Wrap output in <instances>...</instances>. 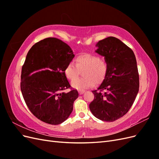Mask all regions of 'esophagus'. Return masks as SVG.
I'll return each mask as SVG.
<instances>
[{"instance_id":"esophagus-1","label":"esophagus","mask_w":159,"mask_h":159,"mask_svg":"<svg viewBox=\"0 0 159 159\" xmlns=\"http://www.w3.org/2000/svg\"><path fill=\"white\" fill-rule=\"evenodd\" d=\"M78 92H79L80 95H81V94H83L85 92V90H80Z\"/></svg>"}]
</instances>
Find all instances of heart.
<instances>
[{
  "mask_svg": "<svg viewBox=\"0 0 159 159\" xmlns=\"http://www.w3.org/2000/svg\"><path fill=\"white\" fill-rule=\"evenodd\" d=\"M75 64L70 61L64 69L67 78L73 81L78 77L80 70H84V78L73 81L71 86L77 89H85L93 86L94 82L99 83L106 76L107 64L98 56L91 54H82L75 58Z\"/></svg>",
  "mask_w": 159,
  "mask_h": 159,
  "instance_id": "heart-1",
  "label": "heart"
}]
</instances>
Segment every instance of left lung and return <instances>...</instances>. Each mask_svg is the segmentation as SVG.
Instances as JSON below:
<instances>
[{
	"label": "left lung",
	"instance_id": "obj_1",
	"mask_svg": "<svg viewBox=\"0 0 159 159\" xmlns=\"http://www.w3.org/2000/svg\"><path fill=\"white\" fill-rule=\"evenodd\" d=\"M96 47L95 52L104 56L107 72L98 89L92 91L89 109L96 118L112 122L128 112L139 92L137 60L133 50L117 38H105Z\"/></svg>",
	"mask_w": 159,
	"mask_h": 159
}]
</instances>
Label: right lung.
I'll return each instance as SVG.
<instances>
[{
	"label": "right lung",
	"instance_id": "1",
	"mask_svg": "<svg viewBox=\"0 0 159 159\" xmlns=\"http://www.w3.org/2000/svg\"><path fill=\"white\" fill-rule=\"evenodd\" d=\"M75 55L66 43L47 38L28 51L21 72L20 89L32 113L40 121L59 125L69 117L78 92L70 88L64 69Z\"/></svg>",
	"mask_w": 159,
	"mask_h": 159
}]
</instances>
